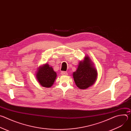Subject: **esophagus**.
Segmentation results:
<instances>
[{
  "instance_id": "esophagus-1",
  "label": "esophagus",
  "mask_w": 131,
  "mask_h": 131,
  "mask_svg": "<svg viewBox=\"0 0 131 131\" xmlns=\"http://www.w3.org/2000/svg\"><path fill=\"white\" fill-rule=\"evenodd\" d=\"M61 74H62V75H67V74L68 73H67V72L63 71H62V72H61Z\"/></svg>"
}]
</instances>
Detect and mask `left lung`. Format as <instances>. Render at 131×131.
<instances>
[{"instance_id":"obj_1","label":"left lung","mask_w":131,"mask_h":131,"mask_svg":"<svg viewBox=\"0 0 131 131\" xmlns=\"http://www.w3.org/2000/svg\"><path fill=\"white\" fill-rule=\"evenodd\" d=\"M98 73L91 60L88 55L78 64L72 76L76 85L80 89H86L94 84L97 80Z\"/></svg>"}]
</instances>
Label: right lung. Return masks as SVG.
<instances>
[{"mask_svg":"<svg viewBox=\"0 0 131 131\" xmlns=\"http://www.w3.org/2000/svg\"><path fill=\"white\" fill-rule=\"evenodd\" d=\"M57 76V72L47 63L39 67L36 74V79L40 85L48 88L53 85Z\"/></svg>","mask_w":131,"mask_h":131,"instance_id":"obj_1","label":"right lung"}]
</instances>
